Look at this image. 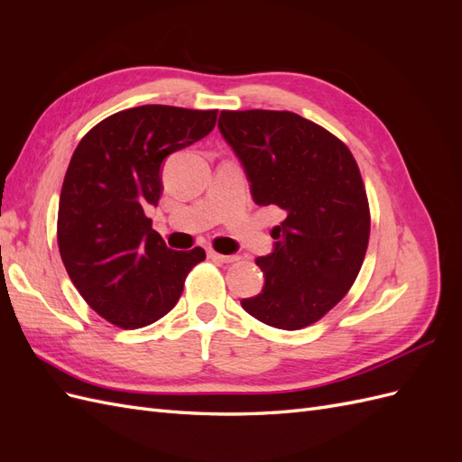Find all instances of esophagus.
Returning <instances> with one entry per match:
<instances>
[{"mask_svg":"<svg viewBox=\"0 0 462 462\" xmlns=\"http://www.w3.org/2000/svg\"><path fill=\"white\" fill-rule=\"evenodd\" d=\"M208 256L212 258V260H216V262H221V263H235V262H239V256L236 254H219V253H216V250H209L208 253Z\"/></svg>","mask_w":462,"mask_h":462,"instance_id":"1","label":"esophagus"}]
</instances>
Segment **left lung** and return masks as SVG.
Listing matches in <instances>:
<instances>
[{
  "label": "left lung",
  "instance_id": "obj_1",
  "mask_svg": "<svg viewBox=\"0 0 462 462\" xmlns=\"http://www.w3.org/2000/svg\"><path fill=\"white\" fill-rule=\"evenodd\" d=\"M217 127L253 200L287 214L272 253L256 258L262 292L243 309L277 329L310 326L346 295L366 256L370 208L353 153L292 111H221Z\"/></svg>",
  "mask_w": 462,
  "mask_h": 462
}]
</instances>
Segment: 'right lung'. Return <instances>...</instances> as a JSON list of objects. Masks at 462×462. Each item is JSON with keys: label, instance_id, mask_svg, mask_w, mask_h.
Here are the masks:
<instances>
[{"label": "right lung", "instance_id": "1", "mask_svg": "<svg viewBox=\"0 0 462 462\" xmlns=\"http://www.w3.org/2000/svg\"><path fill=\"white\" fill-rule=\"evenodd\" d=\"M217 109L138 106L100 121L63 179L58 245L73 285L123 329L153 324L177 304L204 248L171 250L144 209L162 197V165L216 127Z\"/></svg>", "mask_w": 462, "mask_h": 462}]
</instances>
